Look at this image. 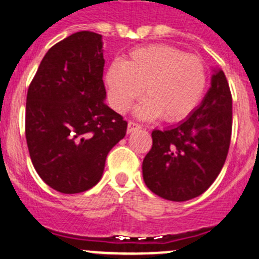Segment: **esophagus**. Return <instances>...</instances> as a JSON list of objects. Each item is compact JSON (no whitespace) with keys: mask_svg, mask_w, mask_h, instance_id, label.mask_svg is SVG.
I'll return each instance as SVG.
<instances>
[{"mask_svg":"<svg viewBox=\"0 0 259 259\" xmlns=\"http://www.w3.org/2000/svg\"><path fill=\"white\" fill-rule=\"evenodd\" d=\"M140 128H141V125L139 124V123L134 122V120H130V122H128L127 132H128V134H131V132L137 131V130H140Z\"/></svg>","mask_w":259,"mask_h":259,"instance_id":"1","label":"esophagus"}]
</instances>
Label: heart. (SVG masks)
Masks as SVG:
<instances>
[{"mask_svg":"<svg viewBox=\"0 0 259 259\" xmlns=\"http://www.w3.org/2000/svg\"><path fill=\"white\" fill-rule=\"evenodd\" d=\"M106 84L114 109L124 113L145 92L137 107L141 118L178 122L193 113L207 85V70L201 58L168 44L135 48L122 63H113Z\"/></svg>","mask_w":259,"mask_h":259,"instance_id":"heart-1","label":"heart"}]
</instances>
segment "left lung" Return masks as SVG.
Wrapping results in <instances>:
<instances>
[{
	"instance_id": "obj_1",
	"label": "left lung",
	"mask_w": 259,
	"mask_h": 259,
	"mask_svg": "<svg viewBox=\"0 0 259 259\" xmlns=\"http://www.w3.org/2000/svg\"><path fill=\"white\" fill-rule=\"evenodd\" d=\"M231 134L232 96L227 77L219 70L202 104L184 122L152 132V149L143 161L146 187L176 202L202 194L226 162Z\"/></svg>"
}]
</instances>
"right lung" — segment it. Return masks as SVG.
Listing matches in <instances>:
<instances>
[{
  "instance_id": "obj_1",
  "label": "right lung",
  "mask_w": 259,
  "mask_h": 259,
  "mask_svg": "<svg viewBox=\"0 0 259 259\" xmlns=\"http://www.w3.org/2000/svg\"><path fill=\"white\" fill-rule=\"evenodd\" d=\"M101 35L80 31L53 45L27 92L26 139L38 176L74 194L95 187L127 122L106 106Z\"/></svg>"
}]
</instances>
